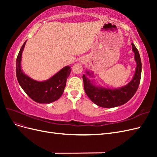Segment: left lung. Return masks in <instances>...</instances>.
I'll return each mask as SVG.
<instances>
[{"mask_svg": "<svg viewBox=\"0 0 157 157\" xmlns=\"http://www.w3.org/2000/svg\"><path fill=\"white\" fill-rule=\"evenodd\" d=\"M137 63L136 72L132 80L126 86L118 89H109L96 86L92 80L83 75L84 88L88 97L97 105L104 108H112L123 105L134 96L140 85L141 75V61L139 52L134 44H132ZM86 74L92 77V73L86 71Z\"/></svg>", "mask_w": 157, "mask_h": 157, "instance_id": "obj_1", "label": "left lung"}]
</instances>
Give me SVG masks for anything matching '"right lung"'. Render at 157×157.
I'll use <instances>...</instances> for the list:
<instances>
[{"mask_svg":"<svg viewBox=\"0 0 157 157\" xmlns=\"http://www.w3.org/2000/svg\"><path fill=\"white\" fill-rule=\"evenodd\" d=\"M26 41L23 44L16 59V77L22 89L33 101L39 103L54 102L61 96L66 81L71 73V67L65 66L59 72L45 81H36L23 73L21 68V55Z\"/></svg>","mask_w":157,"mask_h":157,"instance_id":"right-lung-1","label":"right lung"}]
</instances>
